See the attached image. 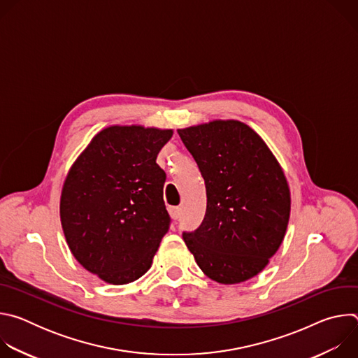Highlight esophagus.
I'll return each instance as SVG.
<instances>
[{
	"instance_id": "1",
	"label": "esophagus",
	"mask_w": 358,
	"mask_h": 358,
	"mask_svg": "<svg viewBox=\"0 0 358 358\" xmlns=\"http://www.w3.org/2000/svg\"><path fill=\"white\" fill-rule=\"evenodd\" d=\"M169 213H170V215H171L173 220H178L180 215H181V208H180V207H170V208H169Z\"/></svg>"
}]
</instances>
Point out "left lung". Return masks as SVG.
I'll use <instances>...</instances> for the list:
<instances>
[{
	"label": "left lung",
	"instance_id": "8db88e82",
	"mask_svg": "<svg viewBox=\"0 0 358 358\" xmlns=\"http://www.w3.org/2000/svg\"><path fill=\"white\" fill-rule=\"evenodd\" d=\"M206 181L201 225L182 232L199 269L218 283L258 275L279 249L290 215L286 177L265 141L238 120L177 130Z\"/></svg>",
	"mask_w": 358,
	"mask_h": 358
}]
</instances>
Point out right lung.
I'll return each instance as SVG.
<instances>
[{
  "instance_id": "obj_1",
  "label": "right lung",
  "mask_w": 358,
  "mask_h": 358,
  "mask_svg": "<svg viewBox=\"0 0 358 358\" xmlns=\"http://www.w3.org/2000/svg\"><path fill=\"white\" fill-rule=\"evenodd\" d=\"M173 130L112 126L97 133L71 167L61 195V222L76 261L112 285L141 278L171 218L156 163Z\"/></svg>"
}]
</instances>
